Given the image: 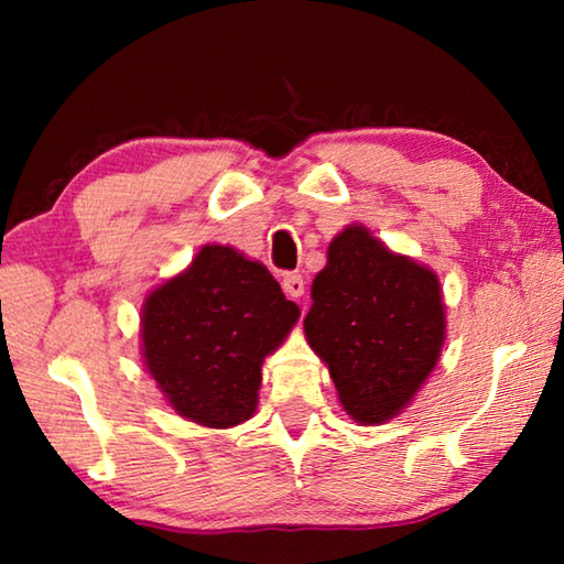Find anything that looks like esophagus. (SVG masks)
Instances as JSON below:
<instances>
[{
  "instance_id": "esophagus-1",
  "label": "esophagus",
  "mask_w": 564,
  "mask_h": 564,
  "mask_svg": "<svg viewBox=\"0 0 564 564\" xmlns=\"http://www.w3.org/2000/svg\"><path fill=\"white\" fill-rule=\"evenodd\" d=\"M283 291L285 295H291V299H301L305 293V281L301 273H285L283 275Z\"/></svg>"
}]
</instances>
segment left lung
I'll return each instance as SVG.
<instances>
[{
    "label": "left lung",
    "mask_w": 564,
    "mask_h": 564,
    "mask_svg": "<svg viewBox=\"0 0 564 564\" xmlns=\"http://www.w3.org/2000/svg\"><path fill=\"white\" fill-rule=\"evenodd\" d=\"M311 299L305 338L328 366L340 405L360 425L395 417L441 358L437 275L388 251L366 226H348L330 241Z\"/></svg>",
    "instance_id": "obj_1"
}]
</instances>
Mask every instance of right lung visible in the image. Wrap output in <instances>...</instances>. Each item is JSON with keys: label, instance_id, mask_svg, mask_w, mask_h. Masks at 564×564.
I'll return each instance as SVG.
<instances>
[{"label": "right lung", "instance_id": "1", "mask_svg": "<svg viewBox=\"0 0 564 564\" xmlns=\"http://www.w3.org/2000/svg\"><path fill=\"white\" fill-rule=\"evenodd\" d=\"M299 313L265 265L231 246H204L144 301L141 356L181 417L234 427L256 413L263 358Z\"/></svg>", "mask_w": 564, "mask_h": 564}]
</instances>
